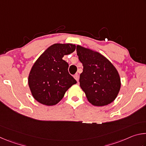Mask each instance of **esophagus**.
Returning <instances> with one entry per match:
<instances>
[{"label": "esophagus", "instance_id": "obj_1", "mask_svg": "<svg viewBox=\"0 0 146 146\" xmlns=\"http://www.w3.org/2000/svg\"><path fill=\"white\" fill-rule=\"evenodd\" d=\"M74 78H75V80L77 81V82H78V80H79V75H78L77 73L75 74V75H74Z\"/></svg>", "mask_w": 146, "mask_h": 146}]
</instances>
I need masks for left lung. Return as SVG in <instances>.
<instances>
[{
    "instance_id": "1",
    "label": "left lung",
    "mask_w": 146,
    "mask_h": 146,
    "mask_svg": "<svg viewBox=\"0 0 146 146\" xmlns=\"http://www.w3.org/2000/svg\"><path fill=\"white\" fill-rule=\"evenodd\" d=\"M76 53L83 65L80 86L89 102L95 106H104L113 102L121 87L117 69L107 58L96 51L77 45Z\"/></svg>"
}]
</instances>
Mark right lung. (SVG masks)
<instances>
[{
	"mask_svg": "<svg viewBox=\"0 0 146 146\" xmlns=\"http://www.w3.org/2000/svg\"><path fill=\"white\" fill-rule=\"evenodd\" d=\"M75 49L73 44H54L35 62L28 80L31 95L37 102L48 106L56 105L76 83L68 72V64L62 59Z\"/></svg>",
	"mask_w": 146,
	"mask_h": 146,
	"instance_id": "right-lung-1",
	"label": "right lung"
}]
</instances>
